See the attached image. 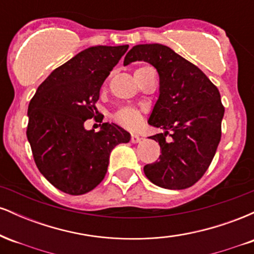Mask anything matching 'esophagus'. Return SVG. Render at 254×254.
Instances as JSON below:
<instances>
[{
    "instance_id": "1",
    "label": "esophagus",
    "mask_w": 254,
    "mask_h": 254,
    "mask_svg": "<svg viewBox=\"0 0 254 254\" xmlns=\"http://www.w3.org/2000/svg\"><path fill=\"white\" fill-rule=\"evenodd\" d=\"M139 141H141V137L138 135H136V133H132V135H131V142H132V143H138Z\"/></svg>"
}]
</instances>
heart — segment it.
<instances>
[{
	"label": "heart",
	"instance_id": "1",
	"mask_svg": "<svg viewBox=\"0 0 254 254\" xmlns=\"http://www.w3.org/2000/svg\"><path fill=\"white\" fill-rule=\"evenodd\" d=\"M147 68H138L135 70V75L144 70ZM116 119H117L118 123H121L124 127H136L137 124L141 122V112H139L137 109H133V107H124V109H121L116 113Z\"/></svg>",
	"mask_w": 254,
	"mask_h": 254
}]
</instances>
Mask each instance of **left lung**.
<instances>
[{
  "mask_svg": "<svg viewBox=\"0 0 254 254\" xmlns=\"http://www.w3.org/2000/svg\"><path fill=\"white\" fill-rule=\"evenodd\" d=\"M143 61L160 77L159 97L148 123L164 130L149 137L159 142V161L143 171L155 185L183 190L197 183L211 164L221 139L224 107L217 87L198 66L161 44H139L124 65Z\"/></svg>",
  "mask_w": 254,
  "mask_h": 254,
  "instance_id": "left-lung-1",
  "label": "left lung"
}]
</instances>
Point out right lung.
<instances>
[{"mask_svg": "<svg viewBox=\"0 0 254 254\" xmlns=\"http://www.w3.org/2000/svg\"><path fill=\"white\" fill-rule=\"evenodd\" d=\"M129 45L90 46L58 66L28 105L27 139L46 179L65 193H87L104 179L110 154L131 136L115 123L84 129L98 113L100 88Z\"/></svg>", "mask_w": 254, "mask_h": 254, "instance_id": "add662e5", "label": "right lung"}]
</instances>
